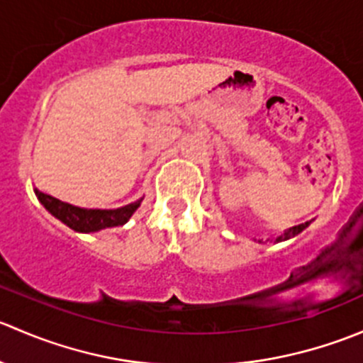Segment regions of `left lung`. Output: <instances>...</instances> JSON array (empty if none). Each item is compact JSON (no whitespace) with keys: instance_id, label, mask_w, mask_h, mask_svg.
<instances>
[{"instance_id":"1","label":"left lung","mask_w":363,"mask_h":363,"mask_svg":"<svg viewBox=\"0 0 363 363\" xmlns=\"http://www.w3.org/2000/svg\"><path fill=\"white\" fill-rule=\"evenodd\" d=\"M309 225V223H303V225H298V226H294V228H290L288 230V232H284V235H281V237H277V242H281V240H286V239H291V237H295L296 233H300L302 232L303 228H306V226Z\"/></svg>"}]
</instances>
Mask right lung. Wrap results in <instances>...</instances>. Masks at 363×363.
I'll return each instance as SVG.
<instances>
[{"mask_svg": "<svg viewBox=\"0 0 363 363\" xmlns=\"http://www.w3.org/2000/svg\"><path fill=\"white\" fill-rule=\"evenodd\" d=\"M36 196L42 202L43 207L50 212L52 216H56L60 221H63L65 225L69 226L75 232L89 233V232H98V230L111 228V226H121L131 218L135 211L140 207L142 199L138 202L124 205L121 208H112V211H101V208H82L75 207V205H69L67 202H61V200L54 199V196L47 195V193L38 191L35 189Z\"/></svg>", "mask_w": 363, "mask_h": 363, "instance_id": "right-lung-1", "label": "right lung"}]
</instances>
